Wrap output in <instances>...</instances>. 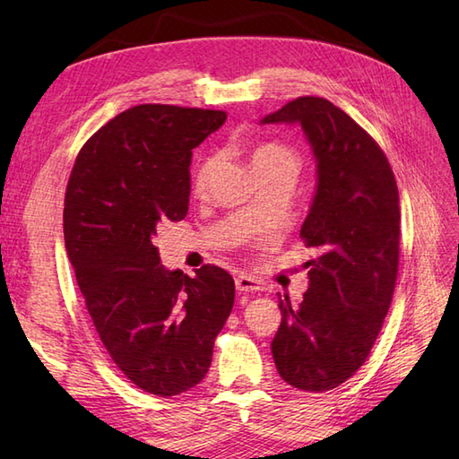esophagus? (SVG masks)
I'll use <instances>...</instances> for the list:
<instances>
[{
	"label": "esophagus",
	"mask_w": 459,
	"mask_h": 459,
	"mask_svg": "<svg viewBox=\"0 0 459 459\" xmlns=\"http://www.w3.org/2000/svg\"><path fill=\"white\" fill-rule=\"evenodd\" d=\"M235 286H237V290L240 291V294H250V291H258L262 288L258 280H255L252 276H247V274L237 276Z\"/></svg>",
	"instance_id": "1"
}]
</instances>
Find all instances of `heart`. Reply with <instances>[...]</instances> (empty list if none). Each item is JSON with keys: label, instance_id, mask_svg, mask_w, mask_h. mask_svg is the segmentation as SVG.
I'll return each mask as SVG.
<instances>
[{"label": "heart", "instance_id": "b5f03b06", "mask_svg": "<svg viewBox=\"0 0 459 459\" xmlns=\"http://www.w3.org/2000/svg\"><path fill=\"white\" fill-rule=\"evenodd\" d=\"M276 163H296L294 153H291V150L286 148V145L276 142L262 143L255 150V153H252V168H255V171ZM214 168H217V158H212V155L199 165L197 173H195V187H197V191H203L207 187Z\"/></svg>", "mask_w": 459, "mask_h": 459}]
</instances>
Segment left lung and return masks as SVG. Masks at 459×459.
Listing matches in <instances>:
<instances>
[{
  "label": "left lung",
  "instance_id": "1",
  "mask_svg": "<svg viewBox=\"0 0 459 459\" xmlns=\"http://www.w3.org/2000/svg\"><path fill=\"white\" fill-rule=\"evenodd\" d=\"M260 124L299 126L316 160L299 235L317 256L306 262L301 304L278 299L272 357L288 385L331 391L365 363L391 307L401 240L394 173L377 142L325 99L301 96Z\"/></svg>",
  "mask_w": 459,
  "mask_h": 459
}]
</instances>
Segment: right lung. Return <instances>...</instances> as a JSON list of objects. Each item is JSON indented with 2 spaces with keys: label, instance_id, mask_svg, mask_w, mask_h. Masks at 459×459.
Instances as JSON below:
<instances>
[{
  "label": "right lung",
  "instance_id": "right-lung-1",
  "mask_svg": "<svg viewBox=\"0 0 459 459\" xmlns=\"http://www.w3.org/2000/svg\"><path fill=\"white\" fill-rule=\"evenodd\" d=\"M221 110L140 104L82 145L65 197V248L102 343L142 391L173 396L207 375L214 337L235 304L219 266L168 270L158 227L189 211L193 150Z\"/></svg>",
  "mask_w": 459,
  "mask_h": 459
}]
</instances>
